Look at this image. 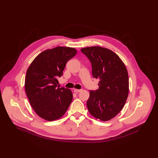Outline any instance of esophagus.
I'll list each match as a JSON object with an SVG mask.
<instances>
[{
    "label": "esophagus",
    "instance_id": "1",
    "mask_svg": "<svg viewBox=\"0 0 158 158\" xmlns=\"http://www.w3.org/2000/svg\"><path fill=\"white\" fill-rule=\"evenodd\" d=\"M82 89H74V92L76 93H79L80 92H81Z\"/></svg>",
    "mask_w": 158,
    "mask_h": 158
}]
</instances>
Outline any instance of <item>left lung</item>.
<instances>
[{"mask_svg":"<svg viewBox=\"0 0 158 158\" xmlns=\"http://www.w3.org/2000/svg\"><path fill=\"white\" fill-rule=\"evenodd\" d=\"M92 63V76L98 79V89L89 91L86 104L96 118L107 121L122 110L129 94L127 69L117 54L101 47L81 49Z\"/></svg>","mask_w":158,"mask_h":158,"instance_id":"obj_1","label":"left lung"}]
</instances>
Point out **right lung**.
<instances>
[{
  "label": "right lung",
  "mask_w": 158,
  "mask_h": 158,
  "mask_svg": "<svg viewBox=\"0 0 158 158\" xmlns=\"http://www.w3.org/2000/svg\"><path fill=\"white\" fill-rule=\"evenodd\" d=\"M77 50L57 47L40 53L32 61L26 73L25 89L36 113L48 121L59 119L70 106L73 94L70 89L57 86L66 63Z\"/></svg>",
  "instance_id": "right-lung-1"
}]
</instances>
